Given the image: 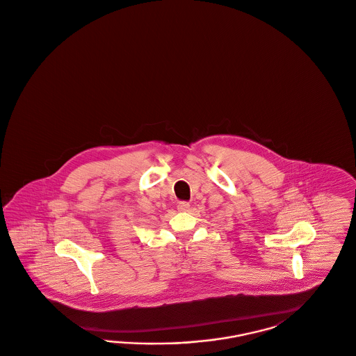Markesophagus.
<instances>
[{
	"mask_svg": "<svg viewBox=\"0 0 356 356\" xmlns=\"http://www.w3.org/2000/svg\"><path fill=\"white\" fill-rule=\"evenodd\" d=\"M189 202H186V201H180L179 202V205H177V209L180 210V211H188L189 210Z\"/></svg>",
	"mask_w": 356,
	"mask_h": 356,
	"instance_id": "esophagus-1",
	"label": "esophagus"
}]
</instances>
